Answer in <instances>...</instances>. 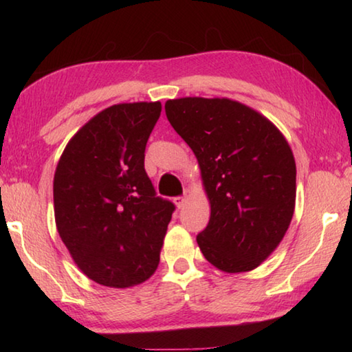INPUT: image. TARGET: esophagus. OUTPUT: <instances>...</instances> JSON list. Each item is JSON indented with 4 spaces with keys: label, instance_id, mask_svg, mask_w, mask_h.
I'll use <instances>...</instances> for the list:
<instances>
[{
    "label": "esophagus",
    "instance_id": "esophagus-1",
    "mask_svg": "<svg viewBox=\"0 0 352 352\" xmlns=\"http://www.w3.org/2000/svg\"><path fill=\"white\" fill-rule=\"evenodd\" d=\"M174 204L177 205L178 210H180V208H183L184 204H186V199H184V197H175L174 199Z\"/></svg>",
    "mask_w": 352,
    "mask_h": 352
}]
</instances>
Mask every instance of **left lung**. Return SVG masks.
<instances>
[{"label": "left lung", "mask_w": 352, "mask_h": 352, "mask_svg": "<svg viewBox=\"0 0 352 352\" xmlns=\"http://www.w3.org/2000/svg\"><path fill=\"white\" fill-rule=\"evenodd\" d=\"M166 116L192 148L211 217L197 243L226 273L250 272L269 258L295 210L296 166L289 142L250 107L226 98L168 100Z\"/></svg>", "instance_id": "left-lung-1"}]
</instances>
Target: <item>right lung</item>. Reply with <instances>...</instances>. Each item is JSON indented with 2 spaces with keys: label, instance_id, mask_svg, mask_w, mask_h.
Segmentation results:
<instances>
[{
  "label": "right lung",
  "instance_id": "obj_1",
  "mask_svg": "<svg viewBox=\"0 0 352 352\" xmlns=\"http://www.w3.org/2000/svg\"><path fill=\"white\" fill-rule=\"evenodd\" d=\"M160 102L118 104L65 147L54 174L57 231L77 267L107 287L153 275L175 206L157 197L144 169Z\"/></svg>",
  "mask_w": 352,
  "mask_h": 352
}]
</instances>
